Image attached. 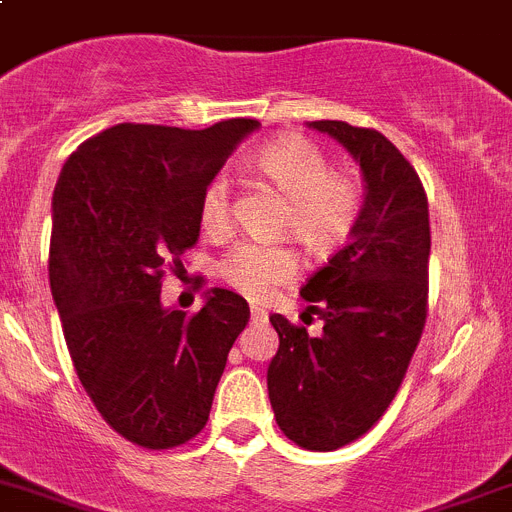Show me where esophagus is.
I'll return each mask as SVG.
<instances>
[{
    "instance_id": "34e87169",
    "label": "esophagus",
    "mask_w": 512,
    "mask_h": 512,
    "mask_svg": "<svg viewBox=\"0 0 512 512\" xmlns=\"http://www.w3.org/2000/svg\"><path fill=\"white\" fill-rule=\"evenodd\" d=\"M264 322H269V312H266L264 307H256V304H253V307H251V325H264Z\"/></svg>"
}]
</instances>
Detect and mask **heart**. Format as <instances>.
I'll list each match as a JSON object with an SVG mask.
<instances>
[{"label":"heart","mask_w":512,"mask_h":512,"mask_svg":"<svg viewBox=\"0 0 512 512\" xmlns=\"http://www.w3.org/2000/svg\"><path fill=\"white\" fill-rule=\"evenodd\" d=\"M253 167L284 195L279 228L312 256H330L348 243L363 213V190L350 175L330 172V159L304 137H281L253 154ZM200 223L225 233L231 223V177L218 172L200 198ZM299 274L287 243H236L218 264V276L248 299H266Z\"/></svg>","instance_id":"obj_1"}]
</instances>
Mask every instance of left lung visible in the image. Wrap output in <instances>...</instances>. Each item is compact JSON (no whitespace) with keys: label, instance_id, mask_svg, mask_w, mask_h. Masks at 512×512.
<instances>
[{"label":"left lung","instance_id":"obj_1","mask_svg":"<svg viewBox=\"0 0 512 512\" xmlns=\"http://www.w3.org/2000/svg\"><path fill=\"white\" fill-rule=\"evenodd\" d=\"M309 126L360 164L363 213L350 241L302 287L320 335L269 317L279 350L266 383L279 429L299 447L332 452L386 414L414 358L429 297V203L411 162L381 131L345 121Z\"/></svg>","mask_w":512,"mask_h":512}]
</instances>
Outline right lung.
<instances>
[{
	"instance_id": "obj_1",
	"label": "right lung",
	"mask_w": 512,
	"mask_h": 512,
	"mask_svg": "<svg viewBox=\"0 0 512 512\" xmlns=\"http://www.w3.org/2000/svg\"><path fill=\"white\" fill-rule=\"evenodd\" d=\"M256 129L116 124L75 149L55 185L48 271L70 360L106 424L144 449L203 431L251 317L228 289L205 292L192 317L159 292L164 266L198 243L205 185Z\"/></svg>"
}]
</instances>
